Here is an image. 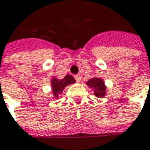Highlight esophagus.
Returning a JSON list of instances; mask_svg holds the SVG:
<instances>
[{
	"instance_id": "obj_1",
	"label": "esophagus",
	"mask_w": 150,
	"mask_h": 150,
	"mask_svg": "<svg viewBox=\"0 0 150 150\" xmlns=\"http://www.w3.org/2000/svg\"><path fill=\"white\" fill-rule=\"evenodd\" d=\"M75 79L76 80L77 82H80L81 81V75H75Z\"/></svg>"
}]
</instances>
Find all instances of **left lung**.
I'll return each mask as SVG.
<instances>
[{
	"label": "left lung",
	"mask_w": 150,
	"mask_h": 150,
	"mask_svg": "<svg viewBox=\"0 0 150 150\" xmlns=\"http://www.w3.org/2000/svg\"><path fill=\"white\" fill-rule=\"evenodd\" d=\"M86 84L90 88L93 90L94 95L98 98H102L106 93V87L105 85V82L101 78L93 77L88 80Z\"/></svg>",
	"instance_id": "1"
}]
</instances>
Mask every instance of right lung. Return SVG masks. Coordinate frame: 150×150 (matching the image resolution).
I'll use <instances>...</instances> for the list:
<instances>
[{
  "label": "right lung",
  "mask_w": 150,
  "mask_h": 150,
  "mask_svg": "<svg viewBox=\"0 0 150 150\" xmlns=\"http://www.w3.org/2000/svg\"><path fill=\"white\" fill-rule=\"evenodd\" d=\"M73 83H75V78L70 75H67L61 80L56 77H52L50 81V84H51V88H52L54 98H58V95L62 93V90L65 88V87Z\"/></svg>",
  "instance_id": "add662e5"
}]
</instances>
